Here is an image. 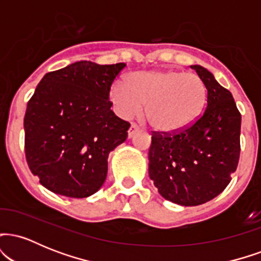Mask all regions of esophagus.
<instances>
[{
  "label": "esophagus",
  "instance_id": "34e87169",
  "mask_svg": "<svg viewBox=\"0 0 261 261\" xmlns=\"http://www.w3.org/2000/svg\"><path fill=\"white\" fill-rule=\"evenodd\" d=\"M133 135H134V131H128V137H131V136H133Z\"/></svg>",
  "mask_w": 261,
  "mask_h": 261
}]
</instances>
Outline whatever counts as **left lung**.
I'll list each match as a JSON object with an SVG mask.
<instances>
[{
  "mask_svg": "<svg viewBox=\"0 0 261 261\" xmlns=\"http://www.w3.org/2000/svg\"><path fill=\"white\" fill-rule=\"evenodd\" d=\"M124 64L79 61L46 73L27 104L24 149L40 184L67 197H88L103 187L108 155L130 124L114 114L109 92Z\"/></svg>",
  "mask_w": 261,
  "mask_h": 261,
  "instance_id": "obj_1",
  "label": "left lung"
}]
</instances>
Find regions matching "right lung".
I'll list each match as a JSON object with an SVG mask.
<instances>
[{
    "label": "right lung",
    "instance_id": "add662e5",
    "mask_svg": "<svg viewBox=\"0 0 261 261\" xmlns=\"http://www.w3.org/2000/svg\"><path fill=\"white\" fill-rule=\"evenodd\" d=\"M167 77L160 104V130L152 137L148 174L161 196L180 206H197L220 195L239 160L241 114L232 94L202 66ZM205 92L201 112L193 103Z\"/></svg>",
    "mask_w": 261,
    "mask_h": 261
}]
</instances>
